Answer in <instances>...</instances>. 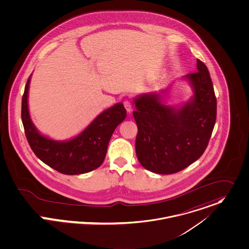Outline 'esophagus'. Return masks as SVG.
<instances>
[{"mask_svg": "<svg viewBox=\"0 0 249 249\" xmlns=\"http://www.w3.org/2000/svg\"><path fill=\"white\" fill-rule=\"evenodd\" d=\"M123 105H124V107H125V109L127 110V111H132V109H133V107H132V103H131V101H129V100H125L124 102H123Z\"/></svg>", "mask_w": 249, "mask_h": 249, "instance_id": "34e87169", "label": "esophagus"}]
</instances>
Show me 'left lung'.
I'll list each match as a JSON object with an SVG mask.
<instances>
[{"instance_id":"left-lung-1","label":"left lung","mask_w":249,"mask_h":249,"mask_svg":"<svg viewBox=\"0 0 249 249\" xmlns=\"http://www.w3.org/2000/svg\"><path fill=\"white\" fill-rule=\"evenodd\" d=\"M197 71L186 78L192 99L179 109L166 106L157 93L135 99L138 125L136 152L140 164L160 175L179 172L204 153L217 117V99L207 67L196 59Z\"/></svg>"}]
</instances>
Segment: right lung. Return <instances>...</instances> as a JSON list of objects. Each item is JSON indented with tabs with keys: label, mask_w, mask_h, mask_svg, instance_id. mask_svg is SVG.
<instances>
[{
	"label": "right lung",
	"mask_w": 249,
	"mask_h": 249,
	"mask_svg": "<svg viewBox=\"0 0 249 249\" xmlns=\"http://www.w3.org/2000/svg\"><path fill=\"white\" fill-rule=\"evenodd\" d=\"M22 98V121L28 144L44 163L65 175H79L90 172L105 160L108 144L115 128L126 118L122 103L115 104L100 113L85 130L69 141H55L39 134L28 112V86Z\"/></svg>",
	"instance_id": "obj_1"
}]
</instances>
